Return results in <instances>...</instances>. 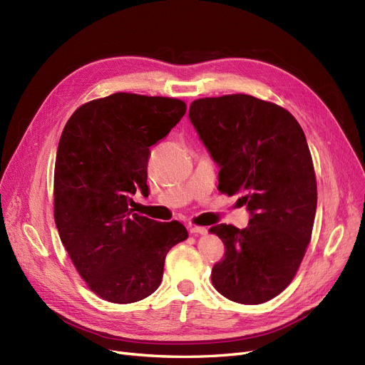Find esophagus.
Masks as SVG:
<instances>
[{
  "instance_id": "esophagus-1",
  "label": "esophagus",
  "mask_w": 365,
  "mask_h": 365,
  "mask_svg": "<svg viewBox=\"0 0 365 365\" xmlns=\"http://www.w3.org/2000/svg\"><path fill=\"white\" fill-rule=\"evenodd\" d=\"M188 230H190L192 235H205L207 229L202 226H188Z\"/></svg>"
}]
</instances>
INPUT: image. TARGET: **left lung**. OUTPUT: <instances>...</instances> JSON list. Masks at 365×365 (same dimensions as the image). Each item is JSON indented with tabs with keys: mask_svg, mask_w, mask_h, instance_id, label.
Here are the masks:
<instances>
[{
	"mask_svg": "<svg viewBox=\"0 0 365 365\" xmlns=\"http://www.w3.org/2000/svg\"><path fill=\"white\" fill-rule=\"evenodd\" d=\"M188 118L220 168L218 190L250 214L244 229H210L226 247L211 282L230 301L267 302L292 282L312 238L317 188L305 135L286 109L247 94L195 100Z\"/></svg>",
	"mask_w": 365,
	"mask_h": 365,
	"instance_id": "1",
	"label": "left lung"
}]
</instances>
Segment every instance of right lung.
I'll list each match as a JSON object with an SVG mask.
<instances>
[{
  "mask_svg": "<svg viewBox=\"0 0 365 365\" xmlns=\"http://www.w3.org/2000/svg\"><path fill=\"white\" fill-rule=\"evenodd\" d=\"M184 113L177 98L116 93L81 106L63 130L53 177L56 229L82 279L109 302L155 292L168 252L188 238L181 223H158L132 208L136 192L150 193V147Z\"/></svg>",
  "mask_w": 365,
  "mask_h": 365,
  "instance_id": "right-lung-1",
  "label": "right lung"
}]
</instances>
